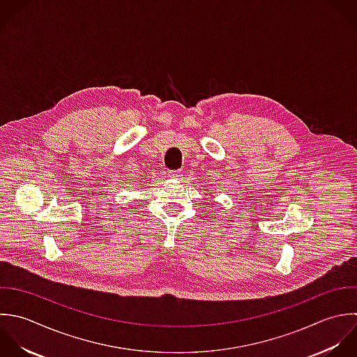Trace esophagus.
Returning <instances> with one entry per match:
<instances>
[{"label": "esophagus", "mask_w": 357, "mask_h": 357, "mask_svg": "<svg viewBox=\"0 0 357 357\" xmlns=\"http://www.w3.org/2000/svg\"><path fill=\"white\" fill-rule=\"evenodd\" d=\"M168 176L172 179H179L181 178V171H168Z\"/></svg>", "instance_id": "34e87169"}]
</instances>
